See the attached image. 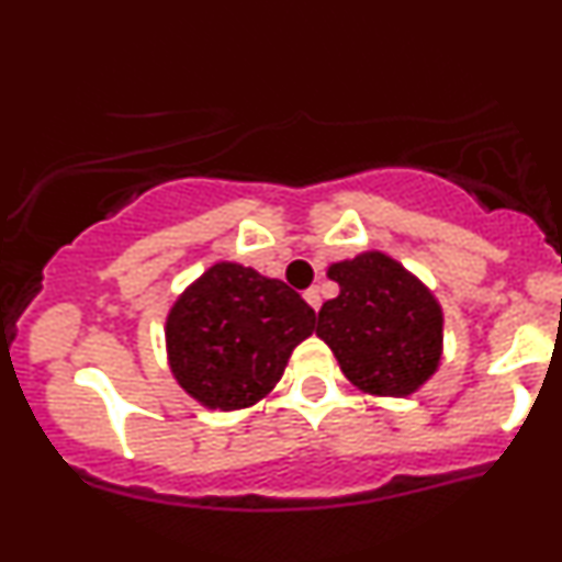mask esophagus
<instances>
[{"label":"esophagus","instance_id":"1","mask_svg":"<svg viewBox=\"0 0 562 562\" xmlns=\"http://www.w3.org/2000/svg\"><path fill=\"white\" fill-rule=\"evenodd\" d=\"M303 299H306V303L314 308V312H319L322 299H319V290H317V288H308L306 293H303Z\"/></svg>","mask_w":562,"mask_h":562}]
</instances>
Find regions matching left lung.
<instances>
[{
    "mask_svg": "<svg viewBox=\"0 0 562 562\" xmlns=\"http://www.w3.org/2000/svg\"><path fill=\"white\" fill-rule=\"evenodd\" d=\"M340 293L319 308L317 335L344 375L372 396L404 398L441 364L443 312L425 282L380 250L330 263Z\"/></svg>",
    "mask_w": 562,
    "mask_h": 562,
    "instance_id": "8db88e82",
    "label": "left lung"
}]
</instances>
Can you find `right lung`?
<instances>
[{"label":"right lung","instance_id":"right-lung-1","mask_svg":"<svg viewBox=\"0 0 562 562\" xmlns=\"http://www.w3.org/2000/svg\"><path fill=\"white\" fill-rule=\"evenodd\" d=\"M314 308L282 280L216 261L173 301L166 353L177 383L209 409L261 402L293 348L314 333Z\"/></svg>","mask_w":562,"mask_h":562}]
</instances>
